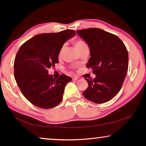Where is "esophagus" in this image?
Wrapping results in <instances>:
<instances>
[{"label": "esophagus", "mask_w": 146, "mask_h": 146, "mask_svg": "<svg viewBox=\"0 0 146 146\" xmlns=\"http://www.w3.org/2000/svg\"><path fill=\"white\" fill-rule=\"evenodd\" d=\"M72 78L73 80H77L79 78L78 77V76H72Z\"/></svg>", "instance_id": "34e87169"}]
</instances>
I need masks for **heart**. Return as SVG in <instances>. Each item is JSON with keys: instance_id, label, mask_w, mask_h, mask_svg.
I'll return each mask as SVG.
<instances>
[{"instance_id": "heart-1", "label": "heart", "mask_w": 146, "mask_h": 146, "mask_svg": "<svg viewBox=\"0 0 146 146\" xmlns=\"http://www.w3.org/2000/svg\"><path fill=\"white\" fill-rule=\"evenodd\" d=\"M74 46L76 47V48L77 49V50L78 52L80 50L82 49L83 48L87 46L86 44L83 40H75L74 42ZM64 48H65L64 45L61 47L58 54L59 57H61L62 56V54L64 52Z\"/></svg>"}]
</instances>
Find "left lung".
Here are the masks:
<instances>
[{"label":"left lung","instance_id":"obj_1","mask_svg":"<svg viewBox=\"0 0 146 146\" xmlns=\"http://www.w3.org/2000/svg\"><path fill=\"white\" fill-rule=\"evenodd\" d=\"M88 45L90 58L86 67L96 76L85 78L88 87L82 93L88 100L102 104L111 100L120 90L128 69V52L117 36L100 29L77 31Z\"/></svg>","mask_w":146,"mask_h":146}]
</instances>
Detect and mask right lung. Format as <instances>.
Here are the masks:
<instances>
[{"instance_id": "obj_1", "label": "right lung", "mask_w": 146, "mask_h": 146, "mask_svg": "<svg viewBox=\"0 0 146 146\" xmlns=\"http://www.w3.org/2000/svg\"><path fill=\"white\" fill-rule=\"evenodd\" d=\"M75 35L73 30L40 34L19 48L14 63L15 78L24 96L33 105L49 109L60 103L66 85L72 78L62 74L56 79L48 69L58 62L61 47Z\"/></svg>"}]
</instances>
